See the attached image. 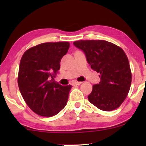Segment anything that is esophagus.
I'll return each mask as SVG.
<instances>
[{
	"label": "esophagus",
	"instance_id": "esophagus-1",
	"mask_svg": "<svg viewBox=\"0 0 146 146\" xmlns=\"http://www.w3.org/2000/svg\"><path fill=\"white\" fill-rule=\"evenodd\" d=\"M82 83V82H74L72 84L73 86H79V85H80Z\"/></svg>",
	"mask_w": 146,
	"mask_h": 146
}]
</instances>
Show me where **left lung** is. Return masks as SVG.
Instances as JSON below:
<instances>
[{"mask_svg": "<svg viewBox=\"0 0 146 146\" xmlns=\"http://www.w3.org/2000/svg\"><path fill=\"white\" fill-rule=\"evenodd\" d=\"M74 45L85 54L92 69L100 74V81L88 96L90 102L104 111H111L127 97L131 82L128 59L124 51L106 40H79Z\"/></svg>", "mask_w": 146, "mask_h": 146, "instance_id": "1", "label": "left lung"}]
</instances>
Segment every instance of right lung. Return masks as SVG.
Instances as JSON below:
<instances>
[{"label": "right lung", "mask_w": 146, "mask_h": 146, "mask_svg": "<svg viewBox=\"0 0 146 146\" xmlns=\"http://www.w3.org/2000/svg\"><path fill=\"white\" fill-rule=\"evenodd\" d=\"M69 47L68 42L42 43L27 50L22 56L18 84L25 102L38 115L53 116L66 105L72 86H63L54 78Z\"/></svg>", "instance_id": "right-lung-1"}]
</instances>
